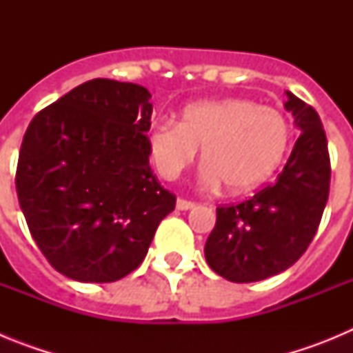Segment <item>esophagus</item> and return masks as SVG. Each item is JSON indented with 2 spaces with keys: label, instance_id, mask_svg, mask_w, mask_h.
<instances>
[{
  "label": "esophagus",
  "instance_id": "34e87169",
  "mask_svg": "<svg viewBox=\"0 0 353 353\" xmlns=\"http://www.w3.org/2000/svg\"><path fill=\"white\" fill-rule=\"evenodd\" d=\"M194 207H196L194 201H187V199H182V198L176 199V208H179V210H191V208Z\"/></svg>",
  "mask_w": 353,
  "mask_h": 353
}]
</instances>
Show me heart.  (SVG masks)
Here are the masks:
<instances>
[{"instance_id": "b5f03b06", "label": "heart", "mask_w": 353, "mask_h": 353, "mask_svg": "<svg viewBox=\"0 0 353 353\" xmlns=\"http://www.w3.org/2000/svg\"><path fill=\"white\" fill-rule=\"evenodd\" d=\"M290 123L277 109L240 97L187 105L182 120L159 118L148 132L150 157L162 179L174 180L203 148V182L224 183L233 194L249 192L285 161Z\"/></svg>"}]
</instances>
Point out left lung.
Instances as JSON below:
<instances>
[{
	"label": "left lung",
	"instance_id": "8db88e82",
	"mask_svg": "<svg viewBox=\"0 0 353 353\" xmlns=\"http://www.w3.org/2000/svg\"><path fill=\"white\" fill-rule=\"evenodd\" d=\"M285 109L301 136L276 182L248 201L217 208L205 244L210 269L233 283H252L290 269L311 244L329 198L330 161L322 120L286 92Z\"/></svg>",
	"mask_w": 353,
	"mask_h": 353
}]
</instances>
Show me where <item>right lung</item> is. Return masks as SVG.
Wrapping results in <instances>:
<instances>
[{"mask_svg": "<svg viewBox=\"0 0 353 353\" xmlns=\"http://www.w3.org/2000/svg\"><path fill=\"white\" fill-rule=\"evenodd\" d=\"M150 92L92 79L42 109L19 152L15 187L42 254L81 283L138 269L176 198L148 162Z\"/></svg>", "mask_w": 353, "mask_h": 353, "instance_id": "1", "label": "right lung"}]
</instances>
